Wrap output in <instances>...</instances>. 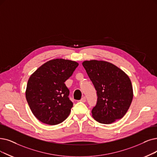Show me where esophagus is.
I'll return each instance as SVG.
<instances>
[{"mask_svg": "<svg viewBox=\"0 0 157 157\" xmlns=\"http://www.w3.org/2000/svg\"><path fill=\"white\" fill-rule=\"evenodd\" d=\"M80 102H85L86 101V97H83L82 98L80 99Z\"/></svg>", "mask_w": 157, "mask_h": 157, "instance_id": "1", "label": "esophagus"}]
</instances>
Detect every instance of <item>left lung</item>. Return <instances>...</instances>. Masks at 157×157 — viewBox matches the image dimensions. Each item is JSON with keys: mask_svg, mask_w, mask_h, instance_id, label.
I'll list each match as a JSON object with an SVG mask.
<instances>
[{"mask_svg": "<svg viewBox=\"0 0 157 157\" xmlns=\"http://www.w3.org/2000/svg\"><path fill=\"white\" fill-rule=\"evenodd\" d=\"M82 65L97 91V104L91 111L94 119L109 124L122 118L133 97L129 77L120 68L105 61L86 60Z\"/></svg>", "mask_w": 157, "mask_h": 157, "instance_id": "1", "label": "left lung"}]
</instances>
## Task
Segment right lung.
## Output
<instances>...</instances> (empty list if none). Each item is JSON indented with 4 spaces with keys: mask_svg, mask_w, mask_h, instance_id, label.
<instances>
[{
    "mask_svg": "<svg viewBox=\"0 0 157 157\" xmlns=\"http://www.w3.org/2000/svg\"><path fill=\"white\" fill-rule=\"evenodd\" d=\"M77 62L57 59L44 64L31 75L26 98L35 117L41 122L57 125L70 115L73 102L64 82L70 78Z\"/></svg>",
    "mask_w": 157,
    "mask_h": 157,
    "instance_id": "right-lung-1",
    "label": "right lung"
}]
</instances>
